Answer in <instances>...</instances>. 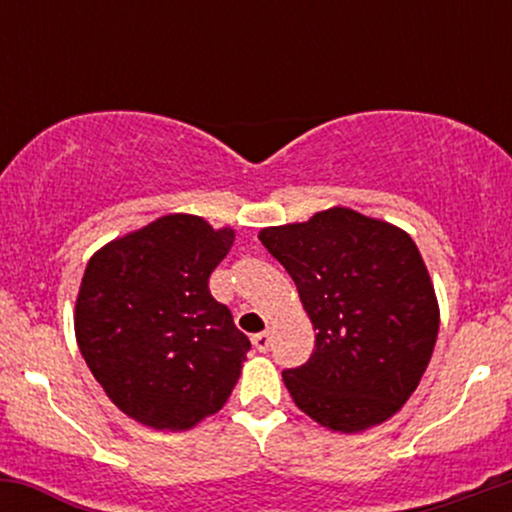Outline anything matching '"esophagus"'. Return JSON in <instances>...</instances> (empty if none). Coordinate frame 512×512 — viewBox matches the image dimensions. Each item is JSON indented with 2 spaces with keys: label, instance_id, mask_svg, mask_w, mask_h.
I'll return each mask as SVG.
<instances>
[{
  "label": "esophagus",
  "instance_id": "obj_1",
  "mask_svg": "<svg viewBox=\"0 0 512 512\" xmlns=\"http://www.w3.org/2000/svg\"><path fill=\"white\" fill-rule=\"evenodd\" d=\"M252 346H255V349L260 351V354H267L269 346H272V334H269V332L255 334V337H252Z\"/></svg>",
  "mask_w": 512,
  "mask_h": 512
}]
</instances>
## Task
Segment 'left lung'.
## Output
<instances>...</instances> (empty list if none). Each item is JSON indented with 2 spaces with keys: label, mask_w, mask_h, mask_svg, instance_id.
I'll use <instances>...</instances> for the list:
<instances>
[{
  "label": "left lung",
  "mask_w": 512,
  "mask_h": 512,
  "mask_svg": "<svg viewBox=\"0 0 512 512\" xmlns=\"http://www.w3.org/2000/svg\"><path fill=\"white\" fill-rule=\"evenodd\" d=\"M262 245L296 284L313 322V356L286 368L296 407L332 431L383 424L431 361L438 301L416 243L354 209L264 228Z\"/></svg>",
  "instance_id": "1"
}]
</instances>
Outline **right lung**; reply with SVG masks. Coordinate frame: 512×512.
I'll list each match as a JSON object with an SVG mask.
<instances>
[{
  "label": "right lung",
  "mask_w": 512,
  "mask_h": 512,
  "mask_svg": "<svg viewBox=\"0 0 512 512\" xmlns=\"http://www.w3.org/2000/svg\"><path fill=\"white\" fill-rule=\"evenodd\" d=\"M190 214H168L86 264L74 330L105 395L158 431H185L231 397L250 339L209 291L233 245Z\"/></svg>",
  "instance_id": "add662e5"
}]
</instances>
